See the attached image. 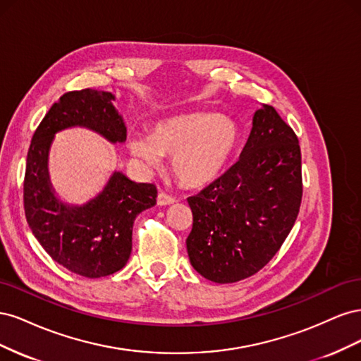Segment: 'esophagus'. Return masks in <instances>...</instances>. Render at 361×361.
I'll return each instance as SVG.
<instances>
[{"label":"esophagus","mask_w":361,"mask_h":361,"mask_svg":"<svg viewBox=\"0 0 361 361\" xmlns=\"http://www.w3.org/2000/svg\"><path fill=\"white\" fill-rule=\"evenodd\" d=\"M174 202H176V199L171 197V195H169L166 192H159L158 197H157V203L159 206H169V204H173Z\"/></svg>","instance_id":"obj_1"}]
</instances>
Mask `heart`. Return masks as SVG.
<instances>
[{
  "label": "heart",
  "instance_id": "heart-1",
  "mask_svg": "<svg viewBox=\"0 0 361 361\" xmlns=\"http://www.w3.org/2000/svg\"><path fill=\"white\" fill-rule=\"evenodd\" d=\"M239 143L233 118L216 113L194 111L164 120L154 134L133 133L128 137L130 155L147 170H158L164 155L173 157L178 180L190 188L214 182L231 162Z\"/></svg>",
  "mask_w": 361,
  "mask_h": 361
}]
</instances>
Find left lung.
I'll return each instance as SVG.
<instances>
[{
    "instance_id": "1",
    "label": "left lung",
    "mask_w": 361,
    "mask_h": 361,
    "mask_svg": "<svg viewBox=\"0 0 361 361\" xmlns=\"http://www.w3.org/2000/svg\"><path fill=\"white\" fill-rule=\"evenodd\" d=\"M301 195L298 138L274 108L260 105L238 162L188 199L192 268L220 285L256 274L292 231Z\"/></svg>"
}]
</instances>
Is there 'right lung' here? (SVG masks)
<instances>
[{"label": "right lung", "instance_id": "obj_1", "mask_svg": "<svg viewBox=\"0 0 361 361\" xmlns=\"http://www.w3.org/2000/svg\"><path fill=\"white\" fill-rule=\"evenodd\" d=\"M113 101V93L92 89L63 94L43 117L27 155L24 207L31 232L59 265L87 279L126 265L135 216L157 203L155 185L137 183L118 170L82 204L61 200L52 187L49 150L61 130L85 128L113 145L125 143L126 126Z\"/></svg>", "mask_w": 361, "mask_h": 361}]
</instances>
